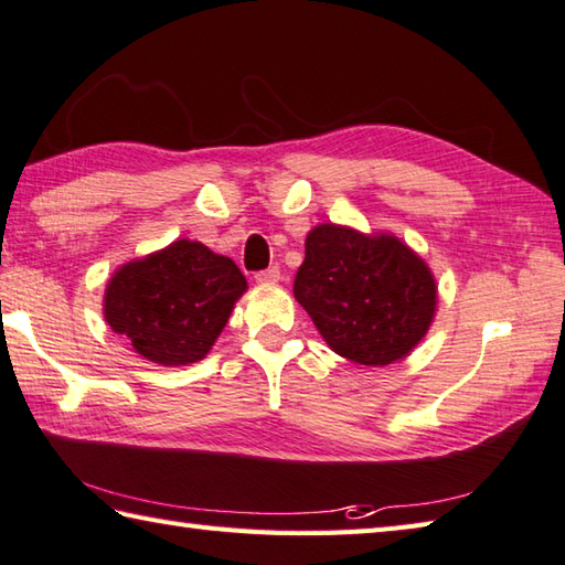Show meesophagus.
<instances>
[{
  "instance_id": "obj_1",
  "label": "esophagus",
  "mask_w": 565,
  "mask_h": 565,
  "mask_svg": "<svg viewBox=\"0 0 565 565\" xmlns=\"http://www.w3.org/2000/svg\"><path fill=\"white\" fill-rule=\"evenodd\" d=\"M280 280V270L278 268H275V265H273V268H268V270H260V273H255V282H278Z\"/></svg>"
}]
</instances>
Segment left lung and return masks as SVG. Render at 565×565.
Segmentation results:
<instances>
[{
  "label": "left lung",
  "mask_w": 565,
  "mask_h": 565,
  "mask_svg": "<svg viewBox=\"0 0 565 565\" xmlns=\"http://www.w3.org/2000/svg\"><path fill=\"white\" fill-rule=\"evenodd\" d=\"M295 297L339 356L386 366L408 354L435 315V280L393 236L324 223L305 243Z\"/></svg>",
  "instance_id": "1"
}]
</instances>
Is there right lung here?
Wrapping results in <instances>:
<instances>
[{
    "label": "right lung",
    "mask_w": 565,
    "mask_h": 565,
    "mask_svg": "<svg viewBox=\"0 0 565 565\" xmlns=\"http://www.w3.org/2000/svg\"><path fill=\"white\" fill-rule=\"evenodd\" d=\"M243 292L246 278L231 258L196 241H177L113 275L105 319L154 364H194L216 342Z\"/></svg>",
    "instance_id": "right-lung-1"
}]
</instances>
